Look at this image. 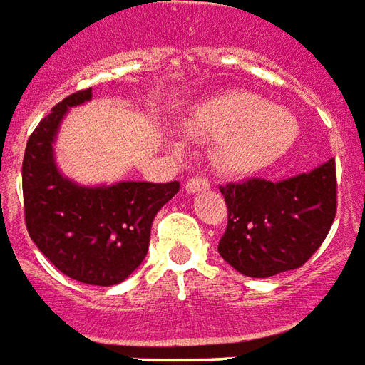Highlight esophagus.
Returning a JSON list of instances; mask_svg holds the SVG:
<instances>
[{"instance_id": "obj_1", "label": "esophagus", "mask_w": 365, "mask_h": 365, "mask_svg": "<svg viewBox=\"0 0 365 365\" xmlns=\"http://www.w3.org/2000/svg\"><path fill=\"white\" fill-rule=\"evenodd\" d=\"M206 188H210V178L206 175H196V177L187 180L188 192H200V190H206Z\"/></svg>"}]
</instances>
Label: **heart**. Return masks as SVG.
I'll list each match as a JSON object with an SVG mask.
<instances>
[{
  "instance_id": "obj_1",
  "label": "heart",
  "mask_w": 365,
  "mask_h": 365,
  "mask_svg": "<svg viewBox=\"0 0 365 365\" xmlns=\"http://www.w3.org/2000/svg\"><path fill=\"white\" fill-rule=\"evenodd\" d=\"M200 125L220 139L218 157L232 170H255L285 153L297 135V123L257 94L230 92L210 100Z\"/></svg>"
}]
</instances>
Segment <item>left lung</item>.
Wrapping results in <instances>:
<instances>
[{
    "label": "left lung",
    "instance_id": "1",
    "mask_svg": "<svg viewBox=\"0 0 365 365\" xmlns=\"http://www.w3.org/2000/svg\"><path fill=\"white\" fill-rule=\"evenodd\" d=\"M228 226L218 252L247 277L299 269L319 250L336 216V163L271 182L247 178L220 187Z\"/></svg>",
    "mask_w": 365,
    "mask_h": 365
}]
</instances>
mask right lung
Returning <instances> with one entry per match:
<instances>
[{
  "label": "right lung",
  "instance_id": "obj_1",
  "mask_svg": "<svg viewBox=\"0 0 365 365\" xmlns=\"http://www.w3.org/2000/svg\"><path fill=\"white\" fill-rule=\"evenodd\" d=\"M92 98L78 90L54 106L31 133L23 157V204L31 240L71 279L110 287L145 259L157 212L177 195L173 182H118L80 187L54 165L53 141L64 113Z\"/></svg>",
  "mask_w": 365,
  "mask_h": 365
}]
</instances>
